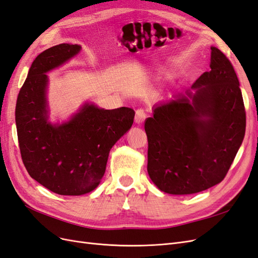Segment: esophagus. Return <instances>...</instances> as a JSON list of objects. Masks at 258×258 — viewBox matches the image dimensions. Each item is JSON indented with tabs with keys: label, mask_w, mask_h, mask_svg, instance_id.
I'll use <instances>...</instances> for the list:
<instances>
[{
	"label": "esophagus",
	"mask_w": 258,
	"mask_h": 258,
	"mask_svg": "<svg viewBox=\"0 0 258 258\" xmlns=\"http://www.w3.org/2000/svg\"><path fill=\"white\" fill-rule=\"evenodd\" d=\"M147 117V114L144 110H142V108H139V110L136 111V117H135V120L137 123H142L145 118Z\"/></svg>",
	"instance_id": "esophagus-1"
}]
</instances>
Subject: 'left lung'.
Returning a JSON list of instances; mask_svg holds the SVG:
<instances>
[{"label":"left lung","mask_w":258,"mask_h":258,"mask_svg":"<svg viewBox=\"0 0 258 258\" xmlns=\"http://www.w3.org/2000/svg\"><path fill=\"white\" fill-rule=\"evenodd\" d=\"M211 70L145 120L147 172L171 195H190L221 183L245 134V108L231 62L211 47Z\"/></svg>","instance_id":"1"}]
</instances>
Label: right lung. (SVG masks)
I'll return each instance as SVG.
<instances>
[{
    "label": "right lung",
    "instance_id": "right-lung-1",
    "mask_svg": "<svg viewBox=\"0 0 258 258\" xmlns=\"http://www.w3.org/2000/svg\"><path fill=\"white\" fill-rule=\"evenodd\" d=\"M81 50L80 45L59 44L32 62L16 103V126L22 162L30 176L63 196L90 192L103 177L111 148L134 123L129 107L104 110L85 103L71 119L48 121L46 73Z\"/></svg>",
    "mask_w": 258,
    "mask_h": 258
}]
</instances>
